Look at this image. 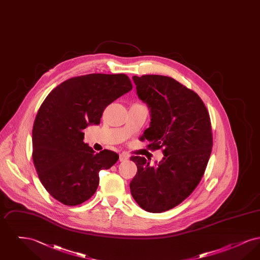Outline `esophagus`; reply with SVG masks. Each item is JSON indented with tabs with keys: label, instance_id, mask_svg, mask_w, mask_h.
I'll use <instances>...</instances> for the list:
<instances>
[{
	"label": "esophagus",
	"instance_id": "34e87169",
	"mask_svg": "<svg viewBox=\"0 0 260 260\" xmlns=\"http://www.w3.org/2000/svg\"><path fill=\"white\" fill-rule=\"evenodd\" d=\"M128 158H129V155H128L127 153H125V152H123V153H121V154H120L119 161H124L125 160H127Z\"/></svg>",
	"mask_w": 260,
	"mask_h": 260
}]
</instances>
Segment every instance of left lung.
<instances>
[{"mask_svg":"<svg viewBox=\"0 0 260 260\" xmlns=\"http://www.w3.org/2000/svg\"><path fill=\"white\" fill-rule=\"evenodd\" d=\"M137 95L148 105L151 123L140 137L147 148L162 149L156 167L144 157H132L137 173L131 193L141 209L149 212L172 210L198 186L212 149L210 114L192 89L171 77L134 76Z\"/></svg>","mask_w":260,"mask_h":260,"instance_id":"left-lung-1","label":"left lung"}]
</instances>
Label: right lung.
Masks as SVG:
<instances>
[{
  "mask_svg": "<svg viewBox=\"0 0 260 260\" xmlns=\"http://www.w3.org/2000/svg\"><path fill=\"white\" fill-rule=\"evenodd\" d=\"M132 88L126 75H84L66 80L44 100L33 125L32 157L51 197L78 206L95 193L99 172L119 155L106 149L95 153L83 141V129L99 124L104 109Z\"/></svg>",
  "mask_w": 260,
  "mask_h": 260,
  "instance_id": "add662e5",
  "label": "right lung"
}]
</instances>
